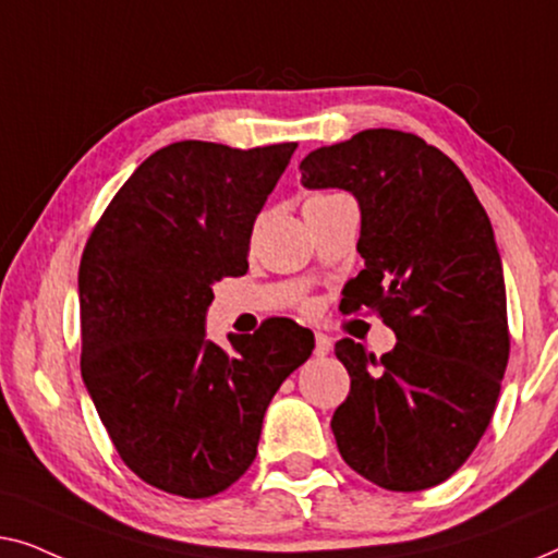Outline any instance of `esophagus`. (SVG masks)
Masks as SVG:
<instances>
[{
    "label": "esophagus",
    "instance_id": "34e87169",
    "mask_svg": "<svg viewBox=\"0 0 558 558\" xmlns=\"http://www.w3.org/2000/svg\"><path fill=\"white\" fill-rule=\"evenodd\" d=\"M331 354V339L326 333H316V356Z\"/></svg>",
    "mask_w": 558,
    "mask_h": 558
}]
</instances>
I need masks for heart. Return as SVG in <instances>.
Returning a JSON list of instances; mask_svg holds the SVG:
<instances>
[{
  "label": "heart",
  "instance_id": "heart-1",
  "mask_svg": "<svg viewBox=\"0 0 558 558\" xmlns=\"http://www.w3.org/2000/svg\"><path fill=\"white\" fill-rule=\"evenodd\" d=\"M339 197H343V194H336V192H316V194H308V197L303 199V209L316 207V204H326V202L339 199Z\"/></svg>",
  "mask_w": 558,
  "mask_h": 558
}]
</instances>
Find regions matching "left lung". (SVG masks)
Instances as JSON below:
<instances>
[{
    "label": "left lung",
    "instance_id": "obj_1",
    "mask_svg": "<svg viewBox=\"0 0 558 558\" xmlns=\"http://www.w3.org/2000/svg\"><path fill=\"white\" fill-rule=\"evenodd\" d=\"M301 171L308 190L359 199L364 270L343 286L341 311H374L397 333L384 356L336 343L351 376L336 445L379 488H433L481 442L511 354L490 219L458 163L414 133L361 131L311 151Z\"/></svg>",
    "mask_w": 558,
    "mask_h": 558
}]
</instances>
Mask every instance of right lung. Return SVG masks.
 Segmentation results:
<instances>
[{"instance_id": "obj_1", "label": "right lung", "mask_w": 558, "mask_h": 558, "mask_svg": "<svg viewBox=\"0 0 558 558\" xmlns=\"http://www.w3.org/2000/svg\"><path fill=\"white\" fill-rule=\"evenodd\" d=\"M295 148L163 146L85 242L83 381L121 460L171 496L211 498L247 473L270 399L313 351L290 318L230 336V351L204 339L211 286L247 272L253 222Z\"/></svg>"}]
</instances>
